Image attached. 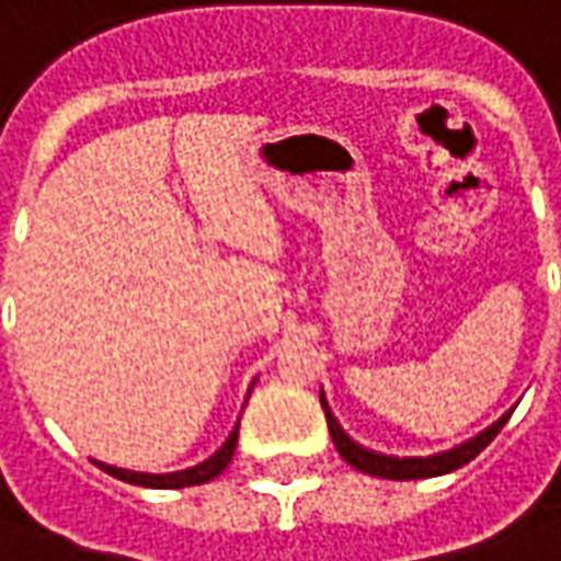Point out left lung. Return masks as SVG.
I'll return each mask as SVG.
<instances>
[{"label":"left lung","mask_w":561,"mask_h":561,"mask_svg":"<svg viewBox=\"0 0 561 561\" xmlns=\"http://www.w3.org/2000/svg\"><path fill=\"white\" fill-rule=\"evenodd\" d=\"M320 405H323V412H327L330 436H332V443H335V449H339V455H342L351 467H357V470L369 473V477H381V480H427V477H443V473H451V470L465 467L467 461H473V458H477V455L492 443L494 436L501 434V427H504L510 419V412L507 415H501V419L494 421L492 427H485L482 434H477L473 439H467V443H461V446H455V449L449 451L427 455V458H393V455H381V451L363 449L360 443H354V439L339 427V421H335V415L330 412V405H327V397H323V393H320Z\"/></svg>","instance_id":"left-lung-1"}]
</instances>
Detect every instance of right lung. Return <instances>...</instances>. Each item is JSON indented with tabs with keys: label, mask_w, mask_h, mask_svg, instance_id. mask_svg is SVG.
Here are the masks:
<instances>
[{
	"label": "right lung",
	"mask_w": 561,
	"mask_h": 561,
	"mask_svg": "<svg viewBox=\"0 0 561 561\" xmlns=\"http://www.w3.org/2000/svg\"><path fill=\"white\" fill-rule=\"evenodd\" d=\"M234 446H238V424H234V431L229 434V439H226L207 461L188 467V470H176V473H137V470L103 465V461H96V467L106 470L115 480H125L130 482V485H142V489H183V485H201V482H210L214 477H219V473L229 467L231 455H234Z\"/></svg>",
	"instance_id": "1"
}]
</instances>
